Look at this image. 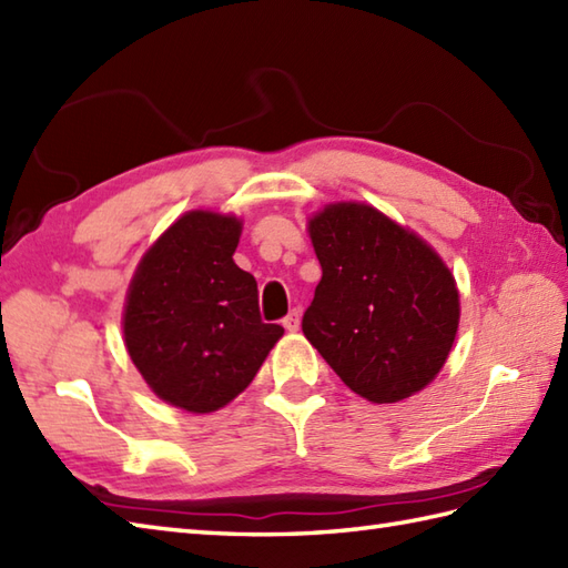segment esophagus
I'll return each mask as SVG.
<instances>
[{"label": "esophagus", "mask_w": 568, "mask_h": 568, "mask_svg": "<svg viewBox=\"0 0 568 568\" xmlns=\"http://www.w3.org/2000/svg\"><path fill=\"white\" fill-rule=\"evenodd\" d=\"M283 327H285L287 332H297V329H300V312H297V310H293L291 315H287V317L283 320Z\"/></svg>", "instance_id": "esophagus-1"}]
</instances>
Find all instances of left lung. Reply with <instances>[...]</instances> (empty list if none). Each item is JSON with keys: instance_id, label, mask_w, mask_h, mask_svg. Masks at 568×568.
Returning <instances> with one entry per match:
<instances>
[{"instance_id": "1", "label": "left lung", "mask_w": 568, "mask_h": 568, "mask_svg": "<svg viewBox=\"0 0 568 568\" xmlns=\"http://www.w3.org/2000/svg\"><path fill=\"white\" fill-rule=\"evenodd\" d=\"M322 265L307 342L368 403H400L442 371L458 329L452 271L427 241L364 202L312 216Z\"/></svg>"}]
</instances>
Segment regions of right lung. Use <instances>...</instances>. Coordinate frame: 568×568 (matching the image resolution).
<instances>
[{
    "mask_svg": "<svg viewBox=\"0 0 568 568\" xmlns=\"http://www.w3.org/2000/svg\"><path fill=\"white\" fill-rule=\"evenodd\" d=\"M241 220L195 210L143 253L124 305V342L149 388L214 413L256 376L281 324L261 322L256 277L234 263Z\"/></svg>",
    "mask_w": 568,
    "mask_h": 568,
    "instance_id": "1",
    "label": "right lung"
}]
</instances>
